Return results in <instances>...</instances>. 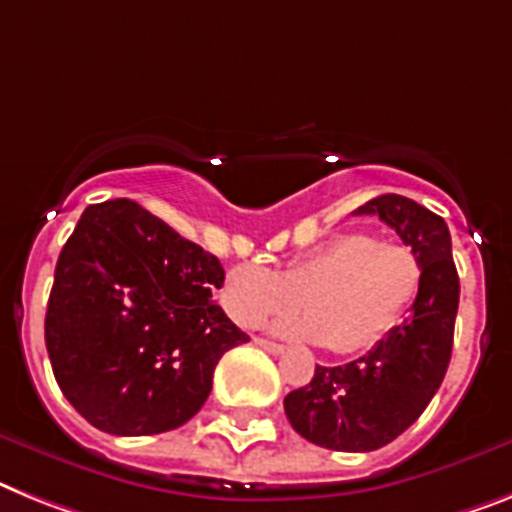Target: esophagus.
<instances>
[{"mask_svg":"<svg viewBox=\"0 0 512 512\" xmlns=\"http://www.w3.org/2000/svg\"><path fill=\"white\" fill-rule=\"evenodd\" d=\"M255 346H260V349H265L268 354H283V346L276 341H268V338H255Z\"/></svg>","mask_w":512,"mask_h":512,"instance_id":"obj_1","label":"esophagus"}]
</instances>
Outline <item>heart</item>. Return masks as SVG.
<instances>
[{
  "instance_id": "1",
  "label": "heart",
  "mask_w": 512,
  "mask_h": 512,
  "mask_svg": "<svg viewBox=\"0 0 512 512\" xmlns=\"http://www.w3.org/2000/svg\"><path fill=\"white\" fill-rule=\"evenodd\" d=\"M422 283V263L409 247L364 231L294 257L281 273L236 265L221 283V304L244 328L302 309L307 320L278 322L289 336L328 343L336 354L372 349L403 320Z\"/></svg>"
}]
</instances>
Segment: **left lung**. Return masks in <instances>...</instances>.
I'll use <instances>...</instances> for the list:
<instances>
[{
    "label": "left lung",
    "mask_w": 512,
    "mask_h": 512,
    "mask_svg": "<svg viewBox=\"0 0 512 512\" xmlns=\"http://www.w3.org/2000/svg\"><path fill=\"white\" fill-rule=\"evenodd\" d=\"M380 216L422 263L409 317L362 359L317 367L309 385L291 390L283 409L291 427L320 448L369 453L393 442L422 416L453 354L461 283L448 223L403 195H380L356 210Z\"/></svg>",
    "instance_id": "left-lung-1"
}]
</instances>
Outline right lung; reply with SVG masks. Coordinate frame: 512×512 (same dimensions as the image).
Listing matches in <instances>:
<instances>
[{
  "mask_svg": "<svg viewBox=\"0 0 512 512\" xmlns=\"http://www.w3.org/2000/svg\"><path fill=\"white\" fill-rule=\"evenodd\" d=\"M221 283L216 255L127 197L88 205L46 307L51 369L77 414L119 437L190 422L218 359L249 341L213 302Z\"/></svg>",
  "mask_w": 512,
  "mask_h": 512,
  "instance_id": "right-lung-1",
  "label": "right lung"
}]
</instances>
